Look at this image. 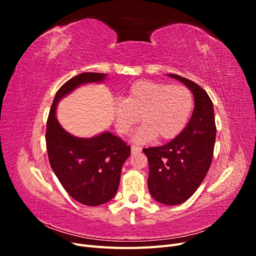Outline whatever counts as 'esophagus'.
Wrapping results in <instances>:
<instances>
[{"instance_id": "esophagus-1", "label": "esophagus", "mask_w": 256, "mask_h": 256, "mask_svg": "<svg viewBox=\"0 0 256 256\" xmlns=\"http://www.w3.org/2000/svg\"><path fill=\"white\" fill-rule=\"evenodd\" d=\"M141 150H142V147H140V146H136V145L131 146V152H138Z\"/></svg>"}]
</instances>
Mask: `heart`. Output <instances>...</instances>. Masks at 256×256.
I'll return each instance as SVG.
<instances>
[{
  "mask_svg": "<svg viewBox=\"0 0 256 256\" xmlns=\"http://www.w3.org/2000/svg\"><path fill=\"white\" fill-rule=\"evenodd\" d=\"M192 108V92L184 85L140 80L129 88L125 100L114 102L115 127L127 134L141 116L143 125L136 131L134 141L146 143L156 136L170 140L182 132Z\"/></svg>",
  "mask_w": 256,
  "mask_h": 256,
  "instance_id": "obj_1",
  "label": "heart"
}]
</instances>
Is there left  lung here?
Returning a JSON list of instances; mask_svg holds the SVG:
<instances>
[{
    "mask_svg": "<svg viewBox=\"0 0 256 256\" xmlns=\"http://www.w3.org/2000/svg\"><path fill=\"white\" fill-rule=\"evenodd\" d=\"M194 95V109L188 125L166 145L144 148L150 166L147 184L152 196L159 203L178 205L186 202L202 184L210 168L216 122L214 106L204 88L175 74Z\"/></svg>",
    "mask_w": 256,
    "mask_h": 256,
    "instance_id": "obj_1",
    "label": "left lung"
}]
</instances>
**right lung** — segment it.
<instances>
[{"label":"right lung","instance_id":"obj_1","mask_svg":"<svg viewBox=\"0 0 256 256\" xmlns=\"http://www.w3.org/2000/svg\"><path fill=\"white\" fill-rule=\"evenodd\" d=\"M106 76L84 72L62 85L52 102L46 130V146L53 172L68 194L86 206L104 204L116 194L122 166L131 148L110 132L92 138L69 134L58 122L56 108L60 99L76 86L102 81Z\"/></svg>","mask_w":256,"mask_h":256}]
</instances>
